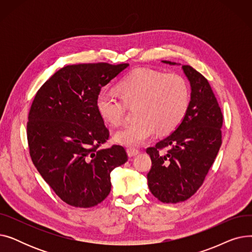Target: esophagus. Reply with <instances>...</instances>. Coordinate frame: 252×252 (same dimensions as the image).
Returning <instances> with one entry per match:
<instances>
[{"label":"esophagus","instance_id":"obj_1","mask_svg":"<svg viewBox=\"0 0 252 252\" xmlns=\"http://www.w3.org/2000/svg\"><path fill=\"white\" fill-rule=\"evenodd\" d=\"M126 153H127L128 157H135V156H137L140 153V151L137 150V149H134V148H128L126 150Z\"/></svg>","mask_w":252,"mask_h":252}]
</instances>
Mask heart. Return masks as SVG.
Instances as JSON below:
<instances>
[{
    "mask_svg": "<svg viewBox=\"0 0 252 252\" xmlns=\"http://www.w3.org/2000/svg\"><path fill=\"white\" fill-rule=\"evenodd\" d=\"M122 98L108 89L96 97V108L104 122L117 126L124 122L126 104L138 103V121L117 130L114 140L128 147H138L150 140L158 129L167 134L175 129L186 115L190 104L189 86L183 76L137 68L118 84Z\"/></svg>",
    "mask_w": 252,
    "mask_h": 252,
    "instance_id": "b5f03b06",
    "label": "heart"
}]
</instances>
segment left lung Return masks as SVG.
Segmentation results:
<instances>
[{"label": "left lung", "mask_w": 252, "mask_h": 252, "mask_svg": "<svg viewBox=\"0 0 252 252\" xmlns=\"http://www.w3.org/2000/svg\"><path fill=\"white\" fill-rule=\"evenodd\" d=\"M182 69L191 88L188 111L170 135L146 150L152 161L148 187L163 203L185 201L196 193L221 145L222 114L208 81L189 65ZM163 148L169 149L165 155L160 152Z\"/></svg>", "instance_id": "left-lung-1"}]
</instances>
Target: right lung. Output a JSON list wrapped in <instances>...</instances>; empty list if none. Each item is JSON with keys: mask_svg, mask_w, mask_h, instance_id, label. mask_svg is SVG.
I'll return each instance as SVG.
<instances>
[{"mask_svg": "<svg viewBox=\"0 0 252 252\" xmlns=\"http://www.w3.org/2000/svg\"><path fill=\"white\" fill-rule=\"evenodd\" d=\"M127 63L73 64L56 71L36 93L28 123L32 160L67 204L93 207L111 190L110 173L127 160L124 147L99 149L109 130L96 108L101 88Z\"/></svg>", "mask_w": 252, "mask_h": 252, "instance_id": "add662e5", "label": "right lung"}]
</instances>
